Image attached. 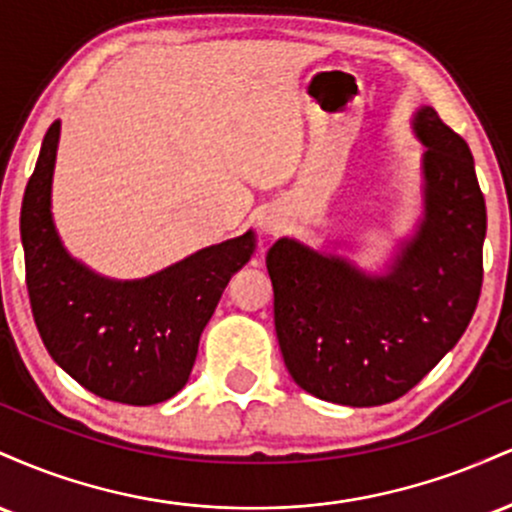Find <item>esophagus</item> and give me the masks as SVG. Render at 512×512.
Returning <instances> with one entry per match:
<instances>
[{
  "instance_id": "34e87169",
  "label": "esophagus",
  "mask_w": 512,
  "mask_h": 512,
  "mask_svg": "<svg viewBox=\"0 0 512 512\" xmlns=\"http://www.w3.org/2000/svg\"><path fill=\"white\" fill-rule=\"evenodd\" d=\"M281 214L276 209H264L260 211V216H257V226H260V231L264 236H274L276 231L281 228Z\"/></svg>"
}]
</instances>
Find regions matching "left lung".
<instances>
[{
	"instance_id": "1",
	"label": "left lung",
	"mask_w": 512,
	"mask_h": 512,
	"mask_svg": "<svg viewBox=\"0 0 512 512\" xmlns=\"http://www.w3.org/2000/svg\"><path fill=\"white\" fill-rule=\"evenodd\" d=\"M411 129L426 146L424 214L385 274L286 236L267 252L281 356L296 385L325 402L378 407L407 395L477 308L486 204L472 151L431 105Z\"/></svg>"
}]
</instances>
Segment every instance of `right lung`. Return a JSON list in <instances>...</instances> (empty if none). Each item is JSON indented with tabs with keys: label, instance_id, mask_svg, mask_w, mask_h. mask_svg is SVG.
Masks as SVG:
<instances>
[{
	"label": "right lung",
	"instance_id": "1",
	"mask_svg": "<svg viewBox=\"0 0 512 512\" xmlns=\"http://www.w3.org/2000/svg\"><path fill=\"white\" fill-rule=\"evenodd\" d=\"M60 120L40 146L21 204L26 286L52 361L110 402H166L185 387L199 337L231 276L255 252V233L192 252L144 279L117 281L74 260L52 221Z\"/></svg>",
	"mask_w": 512,
	"mask_h": 512
}]
</instances>
